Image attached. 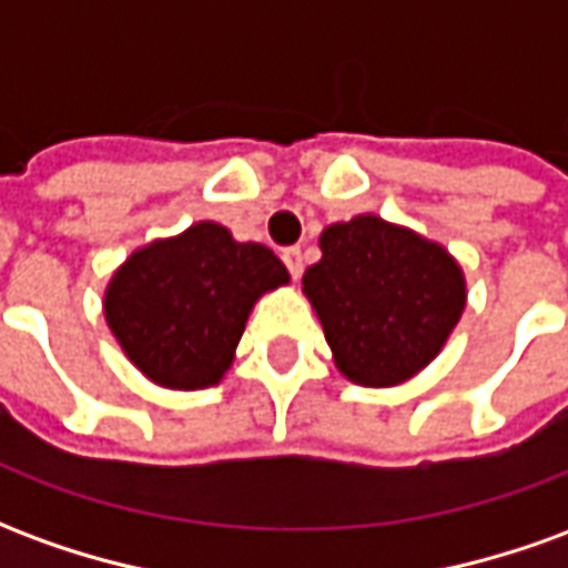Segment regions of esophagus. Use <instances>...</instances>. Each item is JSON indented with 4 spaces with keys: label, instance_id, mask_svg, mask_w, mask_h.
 <instances>
[{
    "label": "esophagus",
    "instance_id": "34e87169",
    "mask_svg": "<svg viewBox=\"0 0 568 568\" xmlns=\"http://www.w3.org/2000/svg\"><path fill=\"white\" fill-rule=\"evenodd\" d=\"M283 264L288 267V273H292V276L297 280V276L304 273V255H301V248L297 246L283 248Z\"/></svg>",
    "mask_w": 568,
    "mask_h": 568
}]
</instances>
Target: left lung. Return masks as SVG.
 I'll use <instances>...</instances> for the list:
<instances>
[{
    "label": "left lung",
    "mask_w": 568,
    "mask_h": 568,
    "mask_svg": "<svg viewBox=\"0 0 568 568\" xmlns=\"http://www.w3.org/2000/svg\"><path fill=\"white\" fill-rule=\"evenodd\" d=\"M320 246L304 292L337 368L362 386H395L426 368L463 316L459 264L377 215L325 227Z\"/></svg>",
    "instance_id": "1"
}]
</instances>
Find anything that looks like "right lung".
<instances>
[{"label": "right lung", "instance_id": "right-lung-1", "mask_svg": "<svg viewBox=\"0 0 568 568\" xmlns=\"http://www.w3.org/2000/svg\"><path fill=\"white\" fill-rule=\"evenodd\" d=\"M288 283L285 264L261 243L200 222L133 252L105 292V320L149 381L203 389L234 362L248 310Z\"/></svg>", "mask_w": 568, "mask_h": 568}]
</instances>
